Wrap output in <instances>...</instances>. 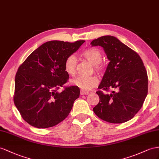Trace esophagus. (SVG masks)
Segmentation results:
<instances>
[{"mask_svg":"<svg viewBox=\"0 0 159 159\" xmlns=\"http://www.w3.org/2000/svg\"><path fill=\"white\" fill-rule=\"evenodd\" d=\"M89 93L87 91H84L83 90H80V95H88Z\"/></svg>","mask_w":159,"mask_h":159,"instance_id":"34e87169","label":"esophagus"}]
</instances>
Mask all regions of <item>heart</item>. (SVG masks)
Wrapping results in <instances>:
<instances>
[{
  "instance_id": "1",
  "label": "heart",
  "mask_w": 159,
  "mask_h": 159,
  "mask_svg": "<svg viewBox=\"0 0 159 159\" xmlns=\"http://www.w3.org/2000/svg\"><path fill=\"white\" fill-rule=\"evenodd\" d=\"M82 56L93 65L95 70L100 72L102 70V54L101 52L96 48H89L84 50ZM76 67V58L74 55L68 56L64 62V70L67 74L73 75L75 73ZM70 83L83 90L89 91L95 87L99 84V80L95 76H77L70 80Z\"/></svg>"
}]
</instances>
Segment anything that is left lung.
I'll return each instance as SVG.
<instances>
[{
    "mask_svg": "<svg viewBox=\"0 0 159 159\" xmlns=\"http://www.w3.org/2000/svg\"><path fill=\"white\" fill-rule=\"evenodd\" d=\"M91 46L102 47L109 62L99 89V102L93 111L99 118L121 124L133 118L141 109L148 94V76L143 62L136 52L114 36L104 35L93 40Z\"/></svg>",
    "mask_w": 159,
    "mask_h": 159,
    "instance_id": "left-lung-1",
    "label": "left lung"
}]
</instances>
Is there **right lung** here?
Masks as SVG:
<instances>
[{
	"label": "right lung",
	"mask_w": 159,
	"mask_h": 159,
	"mask_svg": "<svg viewBox=\"0 0 159 159\" xmlns=\"http://www.w3.org/2000/svg\"><path fill=\"white\" fill-rule=\"evenodd\" d=\"M84 42H47L32 52L18 68L14 103L23 120L31 125L52 127L70 112L74 101L79 97V88L71 86L62 92L58 89L69 77L64 70L65 60Z\"/></svg>",
	"instance_id": "1"
}]
</instances>
